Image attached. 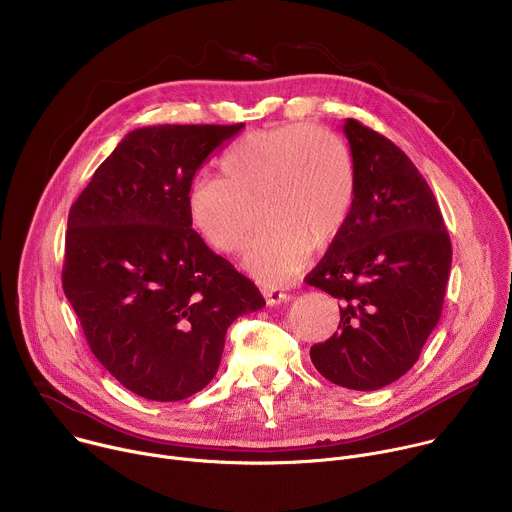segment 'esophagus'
<instances>
[{
	"instance_id": "34e87169",
	"label": "esophagus",
	"mask_w": 512,
	"mask_h": 512,
	"mask_svg": "<svg viewBox=\"0 0 512 512\" xmlns=\"http://www.w3.org/2000/svg\"><path fill=\"white\" fill-rule=\"evenodd\" d=\"M261 294H263V298L267 300V304H271V306H277V304L289 300V296L285 294V291H281L279 287H273V285L261 287Z\"/></svg>"
}]
</instances>
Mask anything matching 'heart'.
I'll return each instance as SVG.
<instances>
[{
  "instance_id": "obj_1",
  "label": "heart",
  "mask_w": 512,
  "mask_h": 512,
  "mask_svg": "<svg viewBox=\"0 0 512 512\" xmlns=\"http://www.w3.org/2000/svg\"><path fill=\"white\" fill-rule=\"evenodd\" d=\"M221 172L202 174L188 186L190 225L210 249L233 253L253 229L251 204L261 200L265 229L245 249L243 265L265 283L296 275L312 247L330 245L356 196L348 145L306 123L247 133L227 150Z\"/></svg>"
}]
</instances>
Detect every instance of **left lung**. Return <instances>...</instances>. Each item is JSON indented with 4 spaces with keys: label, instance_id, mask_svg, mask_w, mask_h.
Returning a JSON list of instances; mask_svg holds the SVG:
<instances>
[{
    "label": "left lung",
    "instance_id": "8db88e82",
    "mask_svg": "<svg viewBox=\"0 0 512 512\" xmlns=\"http://www.w3.org/2000/svg\"><path fill=\"white\" fill-rule=\"evenodd\" d=\"M342 129L356 196L344 229L306 275L340 302V322L310 358L334 385L377 391L413 367L440 322L452 243L431 188L397 145L356 119Z\"/></svg>",
    "mask_w": 512,
    "mask_h": 512
}]
</instances>
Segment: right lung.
I'll return each mask as SVG.
<instances>
[{
    "label": "right lung",
    "mask_w": 512,
    "mask_h": 512,
    "mask_svg": "<svg viewBox=\"0 0 512 512\" xmlns=\"http://www.w3.org/2000/svg\"><path fill=\"white\" fill-rule=\"evenodd\" d=\"M235 125L127 133L68 212L62 289L91 352L129 391L180 401L221 364L227 328L265 306L192 229L186 192Z\"/></svg>",
    "instance_id": "obj_1"
}]
</instances>
